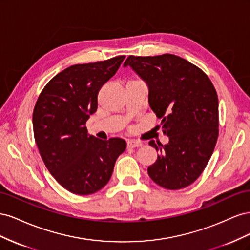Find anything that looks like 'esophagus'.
Returning a JSON list of instances; mask_svg holds the SVG:
<instances>
[{
  "instance_id": "1",
  "label": "esophagus",
  "mask_w": 250,
  "mask_h": 250,
  "mask_svg": "<svg viewBox=\"0 0 250 250\" xmlns=\"http://www.w3.org/2000/svg\"><path fill=\"white\" fill-rule=\"evenodd\" d=\"M143 145L142 142L135 141V140H128L127 141V147L134 148V147H141Z\"/></svg>"
}]
</instances>
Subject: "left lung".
I'll use <instances>...</instances> for the list:
<instances>
[{"label": "left lung", "instance_id": "1", "mask_svg": "<svg viewBox=\"0 0 250 250\" xmlns=\"http://www.w3.org/2000/svg\"><path fill=\"white\" fill-rule=\"evenodd\" d=\"M130 66L148 86V103L158 119L166 145H149L158 151L148 167L155 184L179 190L193 184L206 168L218 139V97L209 78L199 67L173 54L128 56Z\"/></svg>", "mask_w": 250, "mask_h": 250}]
</instances>
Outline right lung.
Instances as JSON below:
<instances>
[{"label":"right lung","mask_w":250,"mask_h":250,"mask_svg":"<svg viewBox=\"0 0 250 250\" xmlns=\"http://www.w3.org/2000/svg\"><path fill=\"white\" fill-rule=\"evenodd\" d=\"M125 56L66 67L49 81L33 111L36 145L47 169L65 190L89 195L106 185L126 149L119 138L88 135L86 121L96 112L98 93Z\"/></svg>","instance_id":"right-lung-1"}]
</instances>
